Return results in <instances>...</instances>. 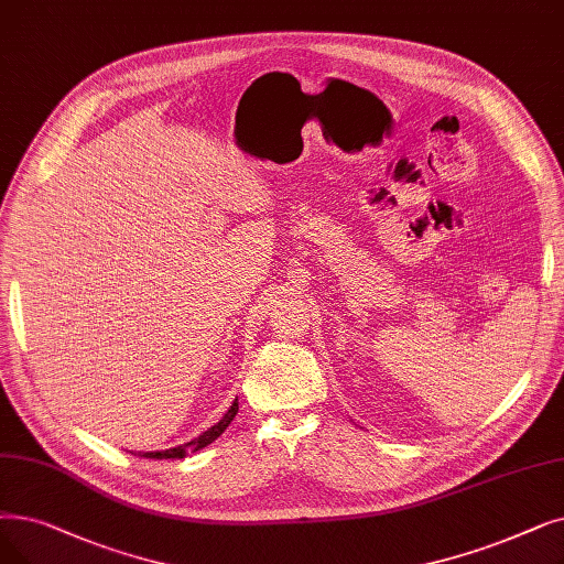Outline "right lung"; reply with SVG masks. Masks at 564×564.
Returning <instances> with one entry per match:
<instances>
[{
  "instance_id": "add662e5",
  "label": "right lung",
  "mask_w": 564,
  "mask_h": 564,
  "mask_svg": "<svg viewBox=\"0 0 564 564\" xmlns=\"http://www.w3.org/2000/svg\"><path fill=\"white\" fill-rule=\"evenodd\" d=\"M237 410H239V403H237V399H235V401H232V405H230V410L224 414L221 420H218V424H214V426H212V429H207L203 435H198L195 440H191V443L180 445V447H173V449H165V452H144L142 456H147V458H184V456H186V454H191V452H198V449H203V447L212 445L214 440L228 429V424L235 420Z\"/></svg>"
}]
</instances>
